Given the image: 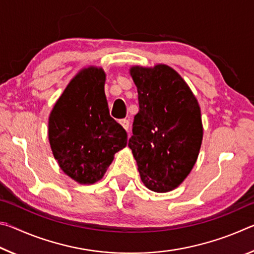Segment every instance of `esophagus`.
<instances>
[{
	"instance_id": "obj_1",
	"label": "esophagus",
	"mask_w": 254,
	"mask_h": 254,
	"mask_svg": "<svg viewBox=\"0 0 254 254\" xmlns=\"http://www.w3.org/2000/svg\"><path fill=\"white\" fill-rule=\"evenodd\" d=\"M120 124H121V126L123 127V128L124 130H128V127H130V121H128V120H127V119H123V120H121V121H120Z\"/></svg>"
}]
</instances>
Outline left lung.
<instances>
[{
  "mask_svg": "<svg viewBox=\"0 0 254 254\" xmlns=\"http://www.w3.org/2000/svg\"><path fill=\"white\" fill-rule=\"evenodd\" d=\"M130 74L137 89L128 148L145 187L167 192L190 173L203 140L200 107L182 76L167 65L134 66Z\"/></svg>",
  "mask_w": 254,
  "mask_h": 254,
  "instance_id": "left-lung-1",
  "label": "left lung"
}]
</instances>
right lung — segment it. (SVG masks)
<instances>
[{"instance_id":"1","label":"right lung","mask_w":254,"mask_h":254,"mask_svg":"<svg viewBox=\"0 0 254 254\" xmlns=\"http://www.w3.org/2000/svg\"><path fill=\"white\" fill-rule=\"evenodd\" d=\"M102 68L81 69L56 102L48 136L54 157L67 176L81 185L103 178L127 134L110 117Z\"/></svg>"}]
</instances>
